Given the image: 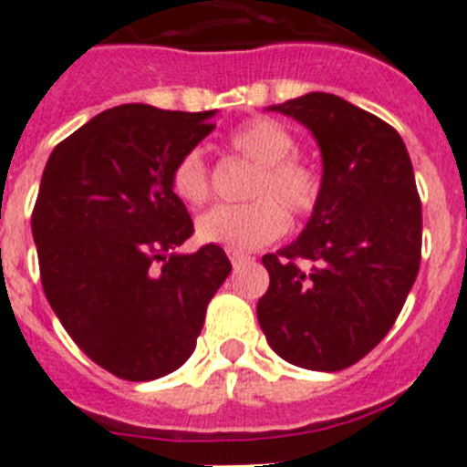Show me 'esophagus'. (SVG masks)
Wrapping results in <instances>:
<instances>
[{"instance_id":"1","label":"esophagus","mask_w":467,"mask_h":467,"mask_svg":"<svg viewBox=\"0 0 467 467\" xmlns=\"http://www.w3.org/2000/svg\"><path fill=\"white\" fill-rule=\"evenodd\" d=\"M229 259H231V264H234V266H238V264H243V262H247V254H243V253H238V250H229Z\"/></svg>"}]
</instances>
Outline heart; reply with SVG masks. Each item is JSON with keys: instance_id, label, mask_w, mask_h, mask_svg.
Returning a JSON list of instances; mask_svg holds the SVG:
<instances>
[{"instance_id": "heart-1", "label": "heart", "mask_w": 467, "mask_h": 467, "mask_svg": "<svg viewBox=\"0 0 467 467\" xmlns=\"http://www.w3.org/2000/svg\"><path fill=\"white\" fill-rule=\"evenodd\" d=\"M234 154L254 163L247 196L238 205H214L196 220L201 241L217 243L229 250H254L275 241L287 226L283 207L292 217H306L316 210L323 192L320 172L296 159V142L285 126L274 119H253L229 135ZM171 187L180 201L201 205L210 196V175L203 154L187 151L177 161Z\"/></svg>"}]
</instances>
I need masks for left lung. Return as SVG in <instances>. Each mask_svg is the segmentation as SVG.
Here are the masks:
<instances>
[{"mask_svg":"<svg viewBox=\"0 0 467 467\" xmlns=\"http://www.w3.org/2000/svg\"><path fill=\"white\" fill-rule=\"evenodd\" d=\"M271 111L296 119L323 154V192L306 229L275 254L259 327L283 360L316 372L356 365L398 320L420 264V198L393 126L332 93Z\"/></svg>","mask_w":467,"mask_h":467,"instance_id":"1","label":"left lung"}]
</instances>
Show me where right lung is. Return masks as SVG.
<instances>
[{"label":"right lung","mask_w":467,"mask_h":467,"mask_svg":"<svg viewBox=\"0 0 467 467\" xmlns=\"http://www.w3.org/2000/svg\"><path fill=\"white\" fill-rule=\"evenodd\" d=\"M214 111L121 105L57 144L32 210L47 299L74 344L126 381H151L196 348L231 262L220 245L180 254L193 222L172 168Z\"/></svg>","instance_id":"1"}]
</instances>
